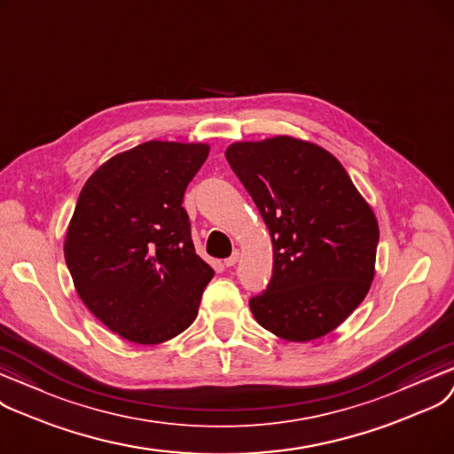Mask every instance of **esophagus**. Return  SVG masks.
Here are the masks:
<instances>
[{"mask_svg":"<svg viewBox=\"0 0 454 454\" xmlns=\"http://www.w3.org/2000/svg\"><path fill=\"white\" fill-rule=\"evenodd\" d=\"M239 258H240V251H239V249L232 251V254H231L229 258H225V266H227V268L234 266L236 262H239Z\"/></svg>","mask_w":454,"mask_h":454,"instance_id":"34e87169","label":"esophagus"}]
</instances>
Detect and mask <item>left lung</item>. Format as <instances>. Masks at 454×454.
Returning a JSON list of instances; mask_svg holds the SVG:
<instances>
[{
    "label": "left lung",
    "instance_id": "8db88e82",
    "mask_svg": "<svg viewBox=\"0 0 454 454\" xmlns=\"http://www.w3.org/2000/svg\"><path fill=\"white\" fill-rule=\"evenodd\" d=\"M225 157L270 231L273 275L249 301L258 325L288 341L333 333L368 295L379 223L340 160L288 135L234 142Z\"/></svg>",
    "mask_w": 454,
    "mask_h": 454
}]
</instances>
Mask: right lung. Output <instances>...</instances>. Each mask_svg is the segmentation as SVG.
Returning <instances> with one entry per match:
<instances>
[{"instance_id": "1", "label": "right lung", "mask_w": 454, "mask_h": 454, "mask_svg": "<svg viewBox=\"0 0 454 454\" xmlns=\"http://www.w3.org/2000/svg\"><path fill=\"white\" fill-rule=\"evenodd\" d=\"M208 151L149 140L103 162L79 193L64 258L86 309L127 341H168L198 316L214 270L193 247L183 196Z\"/></svg>"}]
</instances>
